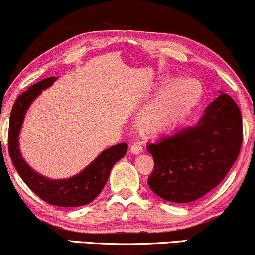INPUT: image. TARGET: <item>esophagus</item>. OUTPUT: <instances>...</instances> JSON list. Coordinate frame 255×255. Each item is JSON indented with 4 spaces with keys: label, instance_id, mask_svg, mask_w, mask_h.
<instances>
[{
    "label": "esophagus",
    "instance_id": "esophagus-1",
    "mask_svg": "<svg viewBox=\"0 0 255 255\" xmlns=\"http://www.w3.org/2000/svg\"><path fill=\"white\" fill-rule=\"evenodd\" d=\"M142 151V146L140 142H134V144L130 146V152L136 155V153H140Z\"/></svg>",
    "mask_w": 255,
    "mask_h": 255
}]
</instances>
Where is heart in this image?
Here are the masks:
<instances>
[{
    "label": "heart",
    "instance_id": "b5f03b06",
    "mask_svg": "<svg viewBox=\"0 0 255 255\" xmlns=\"http://www.w3.org/2000/svg\"><path fill=\"white\" fill-rule=\"evenodd\" d=\"M202 96V86L192 77H179L168 83L140 114L141 132L163 133L174 127L194 109Z\"/></svg>",
    "mask_w": 255,
    "mask_h": 255
}]
</instances>
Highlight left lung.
<instances>
[{"mask_svg": "<svg viewBox=\"0 0 255 255\" xmlns=\"http://www.w3.org/2000/svg\"><path fill=\"white\" fill-rule=\"evenodd\" d=\"M242 140L241 111L229 94L222 93L195 126L147 145L155 162L147 184L169 202L198 200L226 177Z\"/></svg>", "mask_w": 255, "mask_h": 255, "instance_id": "left-lung-1", "label": "left lung"}]
</instances>
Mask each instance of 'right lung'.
I'll list each match as a JSON object with an SVG mask.
<instances>
[{
  "label": "right lung",
  "mask_w": 255,
  "mask_h": 255,
  "mask_svg": "<svg viewBox=\"0 0 255 255\" xmlns=\"http://www.w3.org/2000/svg\"><path fill=\"white\" fill-rule=\"evenodd\" d=\"M57 77H47L35 83L23 92L14 103L9 119L8 130V152L24 183L35 192L41 200L59 207H80L88 205L94 200L108 181L109 174L114 164L127 152L128 145L122 142L103 151L98 157L75 177L61 180H53L38 174L26 162L19 150V133L23 125L24 116L31 103L40 96L43 89L54 83Z\"/></svg>",
  "instance_id": "add662e5"
}]
</instances>
